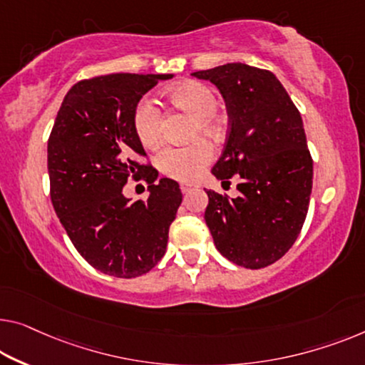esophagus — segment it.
<instances>
[{
	"instance_id": "obj_1",
	"label": "esophagus",
	"mask_w": 365,
	"mask_h": 365,
	"mask_svg": "<svg viewBox=\"0 0 365 365\" xmlns=\"http://www.w3.org/2000/svg\"><path fill=\"white\" fill-rule=\"evenodd\" d=\"M195 188H198L197 183H192V182H182L180 183V190H182L183 193L192 192V190H195Z\"/></svg>"
}]
</instances>
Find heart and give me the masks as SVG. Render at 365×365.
I'll list each match as a JSON object with an SVG mask.
<instances>
[{
  "label": "heart",
  "instance_id": "b5f03b06",
  "mask_svg": "<svg viewBox=\"0 0 365 365\" xmlns=\"http://www.w3.org/2000/svg\"><path fill=\"white\" fill-rule=\"evenodd\" d=\"M168 100L195 116L193 134L216 133L220 129L217 95L210 85L198 80L182 81L167 91ZM133 126L140 143L152 148L162 134V111L150 96L138 101L133 111ZM215 159V148L206 138H198L187 145H164L155 154V167L165 177L190 182L200 177L205 167Z\"/></svg>",
  "mask_w": 365,
  "mask_h": 365
}]
</instances>
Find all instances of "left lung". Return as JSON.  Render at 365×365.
<instances>
[{"label":"left lung","mask_w":365,"mask_h":365,"mask_svg":"<svg viewBox=\"0 0 365 365\" xmlns=\"http://www.w3.org/2000/svg\"><path fill=\"white\" fill-rule=\"evenodd\" d=\"M192 77L215 83L227 106L226 145L213 173L225 182L241 177L237 198L206 190L205 221L226 259L264 269L290 251L308 213L313 159L302 114L269 70L226 63Z\"/></svg>","instance_id":"8db88e82"}]
</instances>
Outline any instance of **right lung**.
<instances>
[{
    "instance_id": "right-lung-1",
    "label": "right lung",
    "mask_w": 365,
    "mask_h": 365,
    "mask_svg": "<svg viewBox=\"0 0 365 365\" xmlns=\"http://www.w3.org/2000/svg\"><path fill=\"white\" fill-rule=\"evenodd\" d=\"M167 78L172 75L111 73L80 80L65 95L48 135L53 210L81 257L118 279L143 275L164 257L182 203L175 180L155 183L157 170L133 126L138 101ZM129 178L150 185L148 200L123 198Z\"/></svg>"
}]
</instances>
